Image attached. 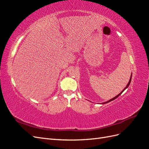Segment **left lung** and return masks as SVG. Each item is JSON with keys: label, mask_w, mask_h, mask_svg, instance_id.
<instances>
[{"label": "left lung", "mask_w": 149, "mask_h": 149, "mask_svg": "<svg viewBox=\"0 0 149 149\" xmlns=\"http://www.w3.org/2000/svg\"><path fill=\"white\" fill-rule=\"evenodd\" d=\"M131 79H132V74H131V76H130V80H129V83H128V84H127V86H126V87L123 90V91H121V93H119V94H118V95H117L116 97H113V98H112V99H111V100H109V101H107V102H103L102 104H106V103H107V102H110V101H113L114 100H115V99H116L117 97H118L119 96H120V94H122V93H123V92L124 91V90L126 89V88H127L128 86H129V84H130V81H131Z\"/></svg>", "instance_id": "8db88e82"}]
</instances>
